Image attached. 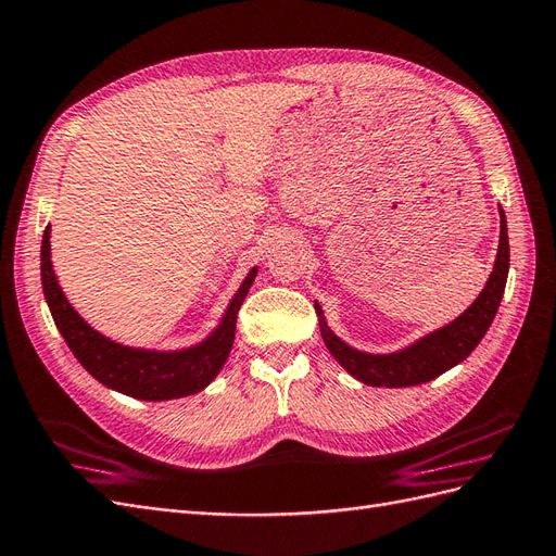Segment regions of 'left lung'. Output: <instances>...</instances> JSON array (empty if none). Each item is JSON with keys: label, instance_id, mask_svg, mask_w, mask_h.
<instances>
[{"label": "left lung", "instance_id": "8db88e82", "mask_svg": "<svg viewBox=\"0 0 556 556\" xmlns=\"http://www.w3.org/2000/svg\"><path fill=\"white\" fill-rule=\"evenodd\" d=\"M509 269V241H507V220L501 208V244H497V258L493 265V273L489 277V283L483 287L472 307H467L463 315L451 321L444 329H439L430 336L418 340L416 345H410L396 354H364L348 348L343 340H338L329 326L324 321L321 307L315 305L319 317V331L326 348L336 357V362L352 374L357 380L366 382L374 388H410L420 386V382L434 380L455 364H460L465 357L472 354V350L479 345L483 333L489 331V326L495 317L497 305L505 293Z\"/></svg>", "mask_w": 556, "mask_h": 556}]
</instances>
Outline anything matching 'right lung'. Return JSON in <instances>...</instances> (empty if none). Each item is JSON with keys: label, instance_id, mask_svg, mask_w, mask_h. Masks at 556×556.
I'll return each instance as SVG.
<instances>
[{"label": "right lung", "instance_id": "obj_1", "mask_svg": "<svg viewBox=\"0 0 556 556\" xmlns=\"http://www.w3.org/2000/svg\"><path fill=\"white\" fill-rule=\"evenodd\" d=\"M258 269H251L249 277L241 283V289L232 298L230 307L218 331L213 333L202 345L182 350V352H146L122 348L112 340L96 333L77 312L65 301V295L55 281L51 267V244L49 227L41 239V287L55 326L63 333L67 348L73 350L79 364L87 371L103 382L105 388L124 392L136 400L146 402H164L188 396L204 390L223 368L227 354L232 350L237 315L239 307L251 289Z\"/></svg>", "mask_w": 556, "mask_h": 556}]
</instances>
